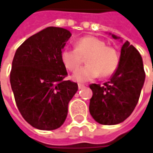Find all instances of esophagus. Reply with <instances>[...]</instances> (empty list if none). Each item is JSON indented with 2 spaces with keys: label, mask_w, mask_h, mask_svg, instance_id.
<instances>
[{
  "label": "esophagus",
  "mask_w": 153,
  "mask_h": 153,
  "mask_svg": "<svg viewBox=\"0 0 153 153\" xmlns=\"http://www.w3.org/2000/svg\"><path fill=\"white\" fill-rule=\"evenodd\" d=\"M78 87H79V89H83V88H84V85L83 84H80V83H79V85H78Z\"/></svg>",
  "instance_id": "esophagus-1"
}]
</instances>
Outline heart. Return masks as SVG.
I'll list each match as a JSON object with an SVG mask.
<instances>
[{
    "label": "heart",
    "instance_id": "heart-1",
    "mask_svg": "<svg viewBox=\"0 0 153 153\" xmlns=\"http://www.w3.org/2000/svg\"><path fill=\"white\" fill-rule=\"evenodd\" d=\"M86 57L88 65L78 69L72 75V79L79 83L91 81L100 74L105 78L111 76L120 65L117 51L95 36L80 38L75 42V48L65 47L60 53L64 65L70 71L76 70Z\"/></svg>",
    "mask_w": 153,
    "mask_h": 153
}]
</instances>
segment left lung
Here are the masks:
<instances>
[{
    "mask_svg": "<svg viewBox=\"0 0 153 153\" xmlns=\"http://www.w3.org/2000/svg\"><path fill=\"white\" fill-rule=\"evenodd\" d=\"M113 38L118 39L115 35ZM145 80L141 55L128 41L120 51V65L111 79L100 84L92 83L93 97L89 111L101 125H112L123 122L131 115L140 97Z\"/></svg>",
    "mask_w": 153,
    "mask_h": 153,
    "instance_id": "1",
    "label": "left lung"
}]
</instances>
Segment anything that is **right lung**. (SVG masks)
<instances>
[{
    "label": "right lung",
    "mask_w": 153,
    "mask_h": 153,
    "mask_svg": "<svg viewBox=\"0 0 153 153\" xmlns=\"http://www.w3.org/2000/svg\"><path fill=\"white\" fill-rule=\"evenodd\" d=\"M71 33L48 27L19 47L12 61L10 85L19 112L33 127L53 130L63 125L78 84L65 80L61 51Z\"/></svg>",
    "instance_id": "right-lung-1"
}]
</instances>
